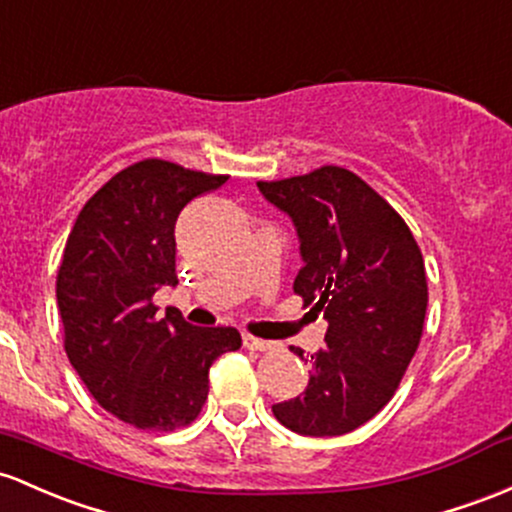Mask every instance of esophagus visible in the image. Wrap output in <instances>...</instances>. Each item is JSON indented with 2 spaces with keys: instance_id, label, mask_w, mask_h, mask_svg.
<instances>
[{
  "instance_id": "esophagus-1",
  "label": "esophagus",
  "mask_w": 512,
  "mask_h": 512,
  "mask_svg": "<svg viewBox=\"0 0 512 512\" xmlns=\"http://www.w3.org/2000/svg\"><path fill=\"white\" fill-rule=\"evenodd\" d=\"M243 345L247 350H257V352H265V350H272L274 342L269 340H262V338H255V335H243Z\"/></svg>"
}]
</instances>
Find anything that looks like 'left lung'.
Here are the masks:
<instances>
[{"label": "left lung", "instance_id": "1", "mask_svg": "<svg viewBox=\"0 0 512 512\" xmlns=\"http://www.w3.org/2000/svg\"><path fill=\"white\" fill-rule=\"evenodd\" d=\"M257 187L299 235L294 291L328 320L306 391L272 413L299 435H345L391 401L418 350L428 308L423 255L403 218L355 172L328 165ZM291 352L303 359L299 347Z\"/></svg>", "mask_w": 512, "mask_h": 512}]
</instances>
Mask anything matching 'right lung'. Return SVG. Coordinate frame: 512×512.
I'll use <instances>...</instances> for the list:
<instances>
[{"mask_svg":"<svg viewBox=\"0 0 512 512\" xmlns=\"http://www.w3.org/2000/svg\"><path fill=\"white\" fill-rule=\"evenodd\" d=\"M228 177L165 160L121 170L84 204L58 269L65 352L101 408L140 430L189 425L209 396V369L240 347L235 328L157 316L155 291L177 286L174 223Z\"/></svg>","mask_w":512,"mask_h":512,"instance_id":"1","label":"right lung"}]
</instances>
